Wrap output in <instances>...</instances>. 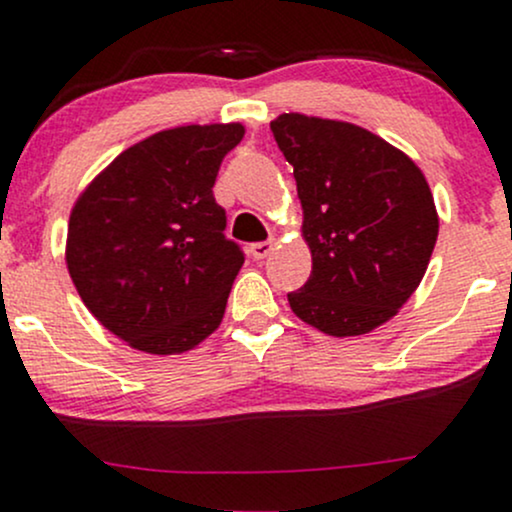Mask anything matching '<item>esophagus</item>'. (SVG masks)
I'll return each mask as SVG.
<instances>
[{
    "instance_id": "1",
    "label": "esophagus",
    "mask_w": 512,
    "mask_h": 512,
    "mask_svg": "<svg viewBox=\"0 0 512 512\" xmlns=\"http://www.w3.org/2000/svg\"><path fill=\"white\" fill-rule=\"evenodd\" d=\"M274 247H277V240H265V243L252 245L250 252H252V257H255V260H265V257L272 255Z\"/></svg>"
}]
</instances>
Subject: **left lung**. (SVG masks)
I'll use <instances>...</instances> for the list:
<instances>
[{
  "instance_id": "obj_1",
  "label": "left lung",
  "mask_w": 512,
  "mask_h": 512,
  "mask_svg": "<svg viewBox=\"0 0 512 512\" xmlns=\"http://www.w3.org/2000/svg\"><path fill=\"white\" fill-rule=\"evenodd\" d=\"M269 126L294 167L313 260L308 282L289 294L291 311L333 338L372 333L430 265L440 218L428 179L403 150L355 123L282 114Z\"/></svg>"
}]
</instances>
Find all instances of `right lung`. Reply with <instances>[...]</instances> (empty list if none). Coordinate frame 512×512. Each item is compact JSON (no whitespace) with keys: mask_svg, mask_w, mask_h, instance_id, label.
<instances>
[{"mask_svg":"<svg viewBox=\"0 0 512 512\" xmlns=\"http://www.w3.org/2000/svg\"><path fill=\"white\" fill-rule=\"evenodd\" d=\"M243 123L177 126L140 140L84 187L67 223L77 294L133 350L179 355L221 325L245 257L213 199Z\"/></svg>","mask_w":512,"mask_h":512,"instance_id":"right-lung-1","label":"right lung"}]
</instances>
